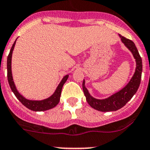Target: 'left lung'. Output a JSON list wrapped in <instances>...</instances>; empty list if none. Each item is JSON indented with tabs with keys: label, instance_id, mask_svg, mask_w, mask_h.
I'll return each instance as SVG.
<instances>
[{
	"label": "left lung",
	"instance_id": "1",
	"mask_svg": "<svg viewBox=\"0 0 150 150\" xmlns=\"http://www.w3.org/2000/svg\"><path fill=\"white\" fill-rule=\"evenodd\" d=\"M119 37L124 45L132 53L136 62L134 73L128 83L122 89L118 91L116 93H113L110 97L100 100V99L94 98L91 96L88 90L86 88L84 79L83 81L82 88L87 102L93 109L100 112L116 111L118 109L123 107L136 93L140 84L143 65H142V59L139 54V52L135 46L134 43L132 41L125 38L120 35H119Z\"/></svg>",
	"mask_w": 150,
	"mask_h": 150
}]
</instances>
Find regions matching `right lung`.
Listing matches in <instances>:
<instances>
[{
    "label": "right lung",
    "mask_w": 150,
    "mask_h": 150,
    "mask_svg": "<svg viewBox=\"0 0 150 150\" xmlns=\"http://www.w3.org/2000/svg\"><path fill=\"white\" fill-rule=\"evenodd\" d=\"M17 38L16 39L15 42L13 44L12 47L10 49V53H9L8 57H7V79H8V82L10 84V87L16 97V98L20 101L23 105H24L26 108L28 109H31L32 111L35 112H41V111H46L48 109H53L55 107L57 104L59 103V100H60L61 92H62V88L63 84L66 83L67 81L68 78H69V75H66L61 80L60 83L59 85L57 86V89L55 90L54 93L49 97L48 98L44 99L41 100H28V99L25 98L24 96L21 94L18 91L17 88L16 87L15 83H14L13 78L12 74V55L14 47H15L16 41Z\"/></svg>",
    "instance_id": "right-lung-1"
}]
</instances>
